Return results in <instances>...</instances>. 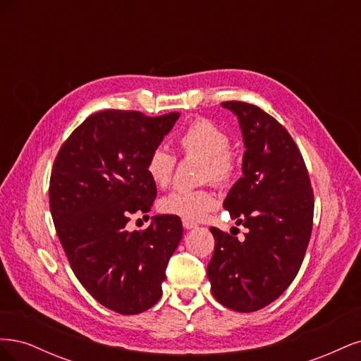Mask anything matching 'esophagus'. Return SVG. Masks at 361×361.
Here are the masks:
<instances>
[{
  "label": "esophagus",
  "instance_id": "34e87169",
  "mask_svg": "<svg viewBox=\"0 0 361 361\" xmlns=\"http://www.w3.org/2000/svg\"><path fill=\"white\" fill-rule=\"evenodd\" d=\"M182 224H183V227H185V228H187V231H190V228L197 227V224H195L194 221H191V220H185V218H182Z\"/></svg>",
  "mask_w": 361,
  "mask_h": 361
}]
</instances>
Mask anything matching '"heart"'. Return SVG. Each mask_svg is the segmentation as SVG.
I'll return each instance as SVG.
<instances>
[{
    "label": "heart",
    "mask_w": 361,
    "mask_h": 361,
    "mask_svg": "<svg viewBox=\"0 0 361 361\" xmlns=\"http://www.w3.org/2000/svg\"><path fill=\"white\" fill-rule=\"evenodd\" d=\"M178 146L183 157H195L204 162L203 179L216 185L232 182L238 173V164L232 155L231 138L221 128L206 118H197L185 128L178 137ZM176 157L164 147H155L146 161V173L157 187L164 188L171 182ZM216 206L214 194L206 190H176L159 200L164 215L182 216L197 221Z\"/></svg>",
    "instance_id": "b5f03b06"
}]
</instances>
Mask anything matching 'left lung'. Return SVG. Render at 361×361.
I'll use <instances>...</instances> for the list:
<instances>
[{"mask_svg": "<svg viewBox=\"0 0 361 361\" xmlns=\"http://www.w3.org/2000/svg\"><path fill=\"white\" fill-rule=\"evenodd\" d=\"M238 116L244 138L243 178L223 203L245 239L211 227L207 279L215 300L235 312H256L297 277L313 226V190L301 152L277 120L247 102L221 104Z\"/></svg>", "mask_w": 361, "mask_h": 361, "instance_id": "8db88e82", "label": "left lung"}]
</instances>
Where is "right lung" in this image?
<instances>
[{
	"mask_svg": "<svg viewBox=\"0 0 361 361\" xmlns=\"http://www.w3.org/2000/svg\"><path fill=\"white\" fill-rule=\"evenodd\" d=\"M178 118L179 113H94L54 161L49 207L64 253L87 292L117 313L137 314L157 304L183 235L173 215H155L145 231H126L130 215L154 204L157 185L146 161Z\"/></svg>",
	"mask_w": 361,
	"mask_h": 361,
	"instance_id": "right-lung-1",
	"label": "right lung"
}]
</instances>
